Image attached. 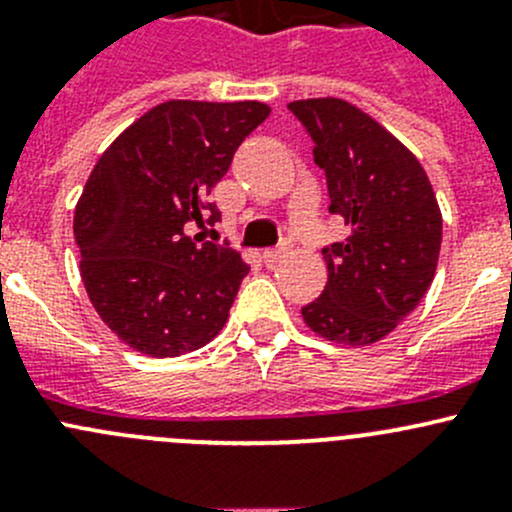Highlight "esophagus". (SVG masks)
Instances as JSON below:
<instances>
[{"label":"esophagus","mask_w":512,"mask_h":512,"mask_svg":"<svg viewBox=\"0 0 512 512\" xmlns=\"http://www.w3.org/2000/svg\"><path fill=\"white\" fill-rule=\"evenodd\" d=\"M282 257H285V247H280V250L262 252V262H265V265H270V267H275L277 262L282 260Z\"/></svg>","instance_id":"34e87169"}]
</instances>
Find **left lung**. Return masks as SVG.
<instances>
[{"label": "left lung", "instance_id": "left-lung-1", "mask_svg": "<svg viewBox=\"0 0 512 512\" xmlns=\"http://www.w3.org/2000/svg\"><path fill=\"white\" fill-rule=\"evenodd\" d=\"M327 173L334 215L349 235L324 247L329 280L302 307L327 342L364 347L384 339L418 307L436 275L441 208L426 170L394 133L344 98L289 103Z\"/></svg>", "mask_w": 512, "mask_h": 512}]
</instances>
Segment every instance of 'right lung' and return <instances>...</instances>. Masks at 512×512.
<instances>
[{"label": "right lung", "mask_w": 512, "mask_h": 512, "mask_svg": "<svg viewBox=\"0 0 512 512\" xmlns=\"http://www.w3.org/2000/svg\"><path fill=\"white\" fill-rule=\"evenodd\" d=\"M267 116L260 101L158 103L91 170L74 210L79 272L98 317L136 352L188 354L225 327L250 267L190 227L205 210L218 223L205 198Z\"/></svg>", "instance_id": "1"}]
</instances>
